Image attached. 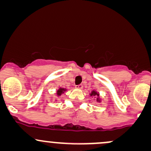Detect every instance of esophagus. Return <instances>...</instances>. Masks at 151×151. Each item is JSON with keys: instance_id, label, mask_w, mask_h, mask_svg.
Returning a JSON list of instances; mask_svg holds the SVG:
<instances>
[{"instance_id": "esophagus-1", "label": "esophagus", "mask_w": 151, "mask_h": 151, "mask_svg": "<svg viewBox=\"0 0 151 151\" xmlns=\"http://www.w3.org/2000/svg\"><path fill=\"white\" fill-rule=\"evenodd\" d=\"M76 88H77V89H82L83 88V85H82V84H77V85H76Z\"/></svg>"}]
</instances>
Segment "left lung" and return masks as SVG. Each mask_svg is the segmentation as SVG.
Instances as JSON below:
<instances>
[{"instance_id": "8db88e82", "label": "left lung", "mask_w": 151, "mask_h": 151, "mask_svg": "<svg viewBox=\"0 0 151 151\" xmlns=\"http://www.w3.org/2000/svg\"><path fill=\"white\" fill-rule=\"evenodd\" d=\"M90 95H91V96H93V95L95 96V95H99V94H97L96 92H94V91H92V92L90 94ZM97 99H98V98H97Z\"/></svg>"}]
</instances>
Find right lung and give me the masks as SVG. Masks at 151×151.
<instances>
[{"mask_svg": "<svg viewBox=\"0 0 151 151\" xmlns=\"http://www.w3.org/2000/svg\"><path fill=\"white\" fill-rule=\"evenodd\" d=\"M64 91H65V89H63V88H60L59 89V90L57 91V94L58 95H61V94H62V93H63V92H64Z\"/></svg>", "mask_w": 151, "mask_h": 151, "instance_id": "right-lung-1", "label": "right lung"}]
</instances>
